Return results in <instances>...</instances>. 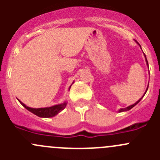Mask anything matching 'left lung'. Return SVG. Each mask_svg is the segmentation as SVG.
I'll use <instances>...</instances> for the list:
<instances>
[{"label": "left lung", "instance_id": "left-lung-1", "mask_svg": "<svg viewBox=\"0 0 160 160\" xmlns=\"http://www.w3.org/2000/svg\"><path fill=\"white\" fill-rule=\"evenodd\" d=\"M145 57H146V55H145ZM146 63H147V65L149 66V64H148V61H147V59H146ZM148 88H149V85H148ZM148 88H147V89H146V92H145V94H146V91H147V90H148ZM145 94H144V95H145ZM144 95H143V96H144ZM142 98H141V99H139V100H138V101H137L136 103H135V104H132V105H130V106H128V107L125 108H122V109H121V110H119V111H120V112H122V111H129L130 109H132V108H133V107H135V106L136 105V104H138V103L140 101H141V100H142Z\"/></svg>", "mask_w": 160, "mask_h": 160}]
</instances>
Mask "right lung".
<instances>
[{"mask_svg": "<svg viewBox=\"0 0 160 160\" xmlns=\"http://www.w3.org/2000/svg\"><path fill=\"white\" fill-rule=\"evenodd\" d=\"M71 87V86H70ZM19 101V100H18ZM19 102L29 111H31L32 113L35 114V115L38 116V117L41 118H51L53 117V116L56 115L58 113L60 112L61 111L63 110L64 108L67 106V103L64 102L62 104H57V105H54L52 106V107H49V108H32L27 107L25 104H23L22 102H21L19 101Z\"/></svg>", "mask_w": 160, "mask_h": 160, "instance_id": "obj_1", "label": "right lung"}]
</instances>
